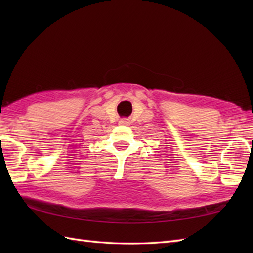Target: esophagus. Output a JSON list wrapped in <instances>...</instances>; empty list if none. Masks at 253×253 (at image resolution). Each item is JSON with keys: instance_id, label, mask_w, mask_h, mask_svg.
Segmentation results:
<instances>
[{"instance_id": "obj_1", "label": "esophagus", "mask_w": 253, "mask_h": 253, "mask_svg": "<svg viewBox=\"0 0 253 253\" xmlns=\"http://www.w3.org/2000/svg\"><path fill=\"white\" fill-rule=\"evenodd\" d=\"M120 124H122V125H128V124H129V120H128V118H123V120L120 121Z\"/></svg>"}]
</instances>
